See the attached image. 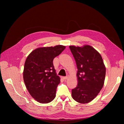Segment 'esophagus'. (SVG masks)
Wrapping results in <instances>:
<instances>
[{"label": "esophagus", "instance_id": "34e87169", "mask_svg": "<svg viewBox=\"0 0 124 124\" xmlns=\"http://www.w3.org/2000/svg\"><path fill=\"white\" fill-rule=\"evenodd\" d=\"M68 77H63V80H67V78H68Z\"/></svg>", "mask_w": 124, "mask_h": 124}]
</instances>
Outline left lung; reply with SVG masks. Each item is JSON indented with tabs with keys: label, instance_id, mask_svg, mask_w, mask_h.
Wrapping results in <instances>:
<instances>
[{
	"label": "left lung",
	"instance_id": "1",
	"mask_svg": "<svg viewBox=\"0 0 124 124\" xmlns=\"http://www.w3.org/2000/svg\"><path fill=\"white\" fill-rule=\"evenodd\" d=\"M69 48L78 68V85L72 89V97L78 102L87 103L103 87L106 67L100 54L91 46H69Z\"/></svg>",
	"mask_w": 124,
	"mask_h": 124
}]
</instances>
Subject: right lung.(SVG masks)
Masks as SVG:
<instances>
[{"label":"right lung","instance_id":"1","mask_svg":"<svg viewBox=\"0 0 124 124\" xmlns=\"http://www.w3.org/2000/svg\"><path fill=\"white\" fill-rule=\"evenodd\" d=\"M65 47L59 45L38 48L26 59L23 71L24 83L32 97L41 103L50 102L55 98L56 89L61 81L53 62Z\"/></svg>","mask_w":124,"mask_h":124}]
</instances>
